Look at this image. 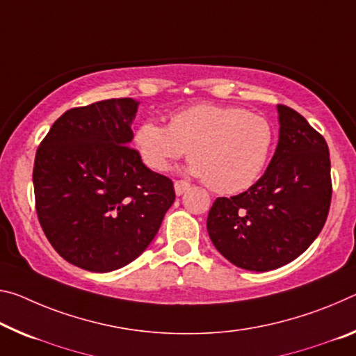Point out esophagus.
<instances>
[{
	"label": "esophagus",
	"instance_id": "obj_1",
	"mask_svg": "<svg viewBox=\"0 0 356 356\" xmlns=\"http://www.w3.org/2000/svg\"><path fill=\"white\" fill-rule=\"evenodd\" d=\"M188 188H190V184L187 180H176V182H174V190H176V193L179 196L184 195Z\"/></svg>",
	"mask_w": 356,
	"mask_h": 356
}]
</instances>
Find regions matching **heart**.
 <instances>
[{
  "label": "heart",
  "instance_id": "b5f03b06",
  "mask_svg": "<svg viewBox=\"0 0 356 356\" xmlns=\"http://www.w3.org/2000/svg\"><path fill=\"white\" fill-rule=\"evenodd\" d=\"M275 128L266 117L244 107L196 104L174 112L169 125L144 120L134 145L145 165L165 171L187 155L190 171L218 193H238L261 176L273 156Z\"/></svg>",
  "mask_w": 356,
  "mask_h": 356
}]
</instances>
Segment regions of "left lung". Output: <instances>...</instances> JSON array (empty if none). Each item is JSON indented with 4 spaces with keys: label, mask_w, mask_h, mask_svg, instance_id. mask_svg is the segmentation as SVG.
<instances>
[{
    "label": "left lung",
    "mask_w": 356,
    "mask_h": 356,
    "mask_svg": "<svg viewBox=\"0 0 356 356\" xmlns=\"http://www.w3.org/2000/svg\"><path fill=\"white\" fill-rule=\"evenodd\" d=\"M279 144L266 172L231 198H217L207 233L222 255L247 270L277 269L320 234L331 204L325 138L291 107L277 104Z\"/></svg>",
    "instance_id": "obj_1"
}]
</instances>
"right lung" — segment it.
Masks as SVG:
<instances>
[{
	"instance_id": "obj_1",
	"label": "right lung",
	"mask_w": 356,
	"mask_h": 356,
	"mask_svg": "<svg viewBox=\"0 0 356 356\" xmlns=\"http://www.w3.org/2000/svg\"><path fill=\"white\" fill-rule=\"evenodd\" d=\"M138 101L72 107L39 144L33 185L44 234L61 258L92 273L136 259L176 200L172 180L150 171L133 139Z\"/></svg>"
}]
</instances>
